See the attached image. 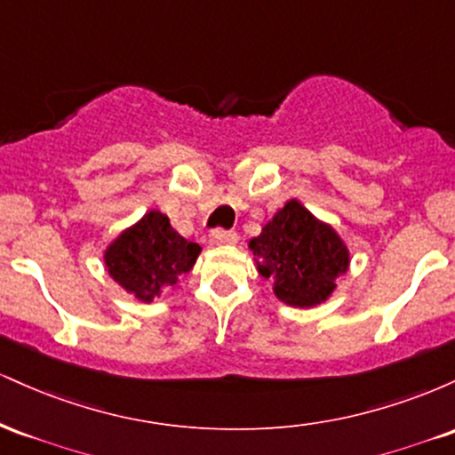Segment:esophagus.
<instances>
[{"instance_id": "esophagus-1", "label": "esophagus", "mask_w": 455, "mask_h": 455, "mask_svg": "<svg viewBox=\"0 0 455 455\" xmlns=\"http://www.w3.org/2000/svg\"><path fill=\"white\" fill-rule=\"evenodd\" d=\"M212 243L213 245H235L237 243V235L233 231H222V228H218V231L212 233Z\"/></svg>"}]
</instances>
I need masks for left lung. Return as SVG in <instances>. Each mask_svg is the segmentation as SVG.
Instances as JSON below:
<instances>
[{"label": "left lung", "instance_id": "8db88e82", "mask_svg": "<svg viewBox=\"0 0 455 455\" xmlns=\"http://www.w3.org/2000/svg\"><path fill=\"white\" fill-rule=\"evenodd\" d=\"M248 248L259 274L274 282V295L291 307L325 304L351 265V250L340 233L297 198L271 216Z\"/></svg>", "mask_w": 455, "mask_h": 455}]
</instances>
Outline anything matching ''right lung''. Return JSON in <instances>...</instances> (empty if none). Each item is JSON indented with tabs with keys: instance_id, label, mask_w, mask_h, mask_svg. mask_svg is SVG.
Segmentation results:
<instances>
[{
	"instance_id": "1",
	"label": "right lung",
	"mask_w": 455,
	"mask_h": 455,
	"mask_svg": "<svg viewBox=\"0 0 455 455\" xmlns=\"http://www.w3.org/2000/svg\"><path fill=\"white\" fill-rule=\"evenodd\" d=\"M198 254L201 245L181 237L166 213L149 210L104 248L102 260L126 293L151 304L162 289H173L181 275L190 274Z\"/></svg>"
}]
</instances>
